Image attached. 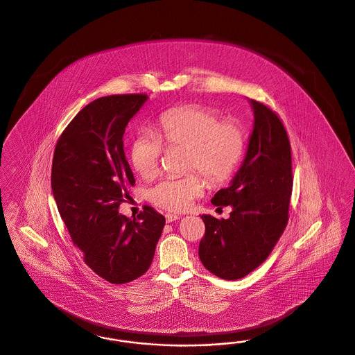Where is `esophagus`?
I'll return each instance as SVG.
<instances>
[{
	"instance_id": "1",
	"label": "esophagus",
	"mask_w": 355,
	"mask_h": 355,
	"mask_svg": "<svg viewBox=\"0 0 355 355\" xmlns=\"http://www.w3.org/2000/svg\"><path fill=\"white\" fill-rule=\"evenodd\" d=\"M165 219H166V223H173V221L180 220L181 216L174 215V214H166V215H165Z\"/></svg>"
}]
</instances>
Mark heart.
Returning <instances> with one entry per match:
<instances>
[{
    "label": "heart",
    "mask_w": 355,
    "mask_h": 355,
    "mask_svg": "<svg viewBox=\"0 0 355 355\" xmlns=\"http://www.w3.org/2000/svg\"><path fill=\"white\" fill-rule=\"evenodd\" d=\"M216 109L187 105L162 112L156 122V134L137 132L130 144V159L143 178L157 174L166 148H186V171H199L211 184L225 182L243 157L246 134L241 123L220 119ZM205 181L198 173L166 177L155 184L149 200L171 212H182L203 194Z\"/></svg>",
    "instance_id": "1"
}]
</instances>
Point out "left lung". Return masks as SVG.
Masks as SVG:
<instances>
[{
  "label": "left lung",
  "mask_w": 355,
  "mask_h": 355,
  "mask_svg": "<svg viewBox=\"0 0 355 355\" xmlns=\"http://www.w3.org/2000/svg\"><path fill=\"white\" fill-rule=\"evenodd\" d=\"M254 114L248 150L232 182L211 199L231 206L228 219L202 215L206 233L199 244L203 266L216 277L236 281L269 257L288 221L293 193L291 146L279 116L250 99Z\"/></svg>",
  "instance_id": "8db88e82"
}]
</instances>
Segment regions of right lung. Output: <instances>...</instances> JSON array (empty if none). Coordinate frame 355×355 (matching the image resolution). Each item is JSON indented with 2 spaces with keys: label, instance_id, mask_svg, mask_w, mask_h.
<instances>
[{
  "label": "right lung",
  "instance_id": "add662e5",
  "mask_svg": "<svg viewBox=\"0 0 355 355\" xmlns=\"http://www.w3.org/2000/svg\"><path fill=\"white\" fill-rule=\"evenodd\" d=\"M147 99L119 94L90 102L62 131L52 159V194L72 241L86 265L114 284L149 269L165 225L149 206L134 220L118 211L135 184L123 135Z\"/></svg>",
  "mask_w": 355,
  "mask_h": 355
}]
</instances>
